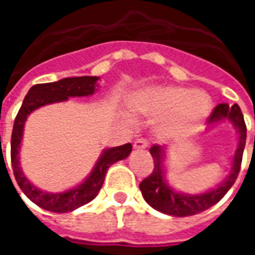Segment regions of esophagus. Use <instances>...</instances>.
I'll return each mask as SVG.
<instances>
[{
    "label": "esophagus",
    "mask_w": 255,
    "mask_h": 255,
    "mask_svg": "<svg viewBox=\"0 0 255 255\" xmlns=\"http://www.w3.org/2000/svg\"><path fill=\"white\" fill-rule=\"evenodd\" d=\"M147 146H149V140L144 138H139L133 142V149H138V150L146 149Z\"/></svg>",
    "instance_id": "esophagus-1"
}]
</instances>
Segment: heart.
Listing matches in <instances>:
<instances>
[{"instance_id": "b5f03b06", "label": "heart", "mask_w": 255, "mask_h": 255, "mask_svg": "<svg viewBox=\"0 0 255 255\" xmlns=\"http://www.w3.org/2000/svg\"><path fill=\"white\" fill-rule=\"evenodd\" d=\"M139 109L149 115H169L166 133L182 135L194 131L202 124L212 109V101L205 93H195L186 87H155L140 95Z\"/></svg>"}]
</instances>
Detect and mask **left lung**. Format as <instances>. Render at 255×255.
Here are the masks:
<instances>
[{"label": "left lung", "mask_w": 255, "mask_h": 255, "mask_svg": "<svg viewBox=\"0 0 255 255\" xmlns=\"http://www.w3.org/2000/svg\"><path fill=\"white\" fill-rule=\"evenodd\" d=\"M223 119H228L238 128V132H239V143L234 155V162H232V168H231L228 177L217 188L209 190L203 194L188 195V194L175 191L166 184L164 179V168H162L164 147L154 144L150 149V154L154 160V169L151 172V175H149L139 184L144 201L149 203L151 208L161 213L176 216V217L194 216L212 208L234 186L241 171L242 157H243V150L246 144V123L242 115L241 108L236 104L232 106L228 104H220L214 108L208 120L209 124H213Z\"/></svg>", "instance_id": "8db88e82"}]
</instances>
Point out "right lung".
I'll return each mask as SVG.
<instances>
[{"instance_id":"1","label":"right lung","mask_w":255,"mask_h":255,"mask_svg":"<svg viewBox=\"0 0 255 255\" xmlns=\"http://www.w3.org/2000/svg\"><path fill=\"white\" fill-rule=\"evenodd\" d=\"M98 79L100 78L97 76H80V78L61 79L53 83L35 84L28 90L23 101V105L14 119L12 139H10V161H12L14 179L21 188V191L25 194V197L45 210H50L54 213H67L93 201L104 184L108 168L117 161L127 158L132 150L131 143L104 150L93 172L82 184H79L78 187L72 190L58 192V194L42 191L35 186H32L20 168L19 150L27 116L41 106L67 101L69 97H86V95L94 94Z\"/></svg>"}]
</instances>
